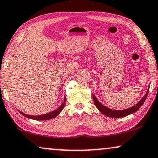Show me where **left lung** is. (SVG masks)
Wrapping results in <instances>:
<instances>
[{
  "label": "left lung",
  "mask_w": 158,
  "mask_h": 158,
  "mask_svg": "<svg viewBox=\"0 0 158 158\" xmlns=\"http://www.w3.org/2000/svg\"><path fill=\"white\" fill-rule=\"evenodd\" d=\"M148 92H149V89H148L146 94H145V95L143 97V98L142 99V100H141L137 104H136L135 106H132L131 108L125 109V110H112V109L108 108L107 107L104 106L103 105L101 104L100 102H99L98 100H97L96 97L94 96V94L92 95V98H93L94 103V105H95V106L97 107V108H98V110L102 113V114H104L105 115H107V116H108V117H111V118H121V117H125V116H127V115H129L130 114H132V113L136 112V111H137L140 108V107L142 106L143 103L144 102L147 97H148Z\"/></svg>",
  "instance_id": "left-lung-1"
}]
</instances>
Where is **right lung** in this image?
<instances>
[{
    "label": "right lung",
    "instance_id": "1",
    "mask_svg": "<svg viewBox=\"0 0 158 158\" xmlns=\"http://www.w3.org/2000/svg\"><path fill=\"white\" fill-rule=\"evenodd\" d=\"M65 103H66V98H64V102H63L61 106H60L58 109H56V110L52 111V112H50V113H46V114L41 115H27V114H26V113H23L20 110H19V111L20 113H22V115H23L24 116L27 118L37 120V121H43V120H45L46 121V120L52 119V118H53L57 116V115L62 111L63 108H64V107L65 106Z\"/></svg>",
    "mask_w": 158,
    "mask_h": 158
}]
</instances>
